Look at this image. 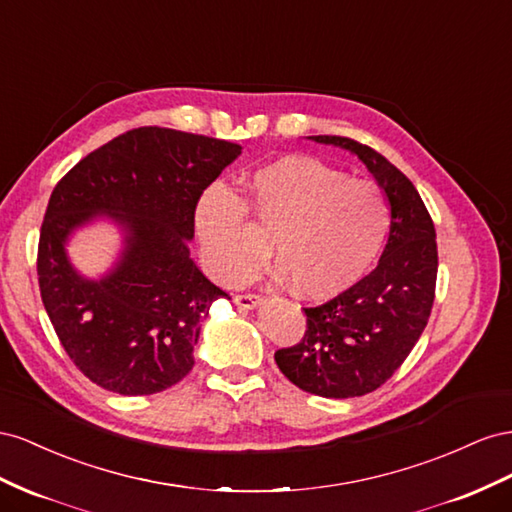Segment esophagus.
I'll return each instance as SVG.
<instances>
[{"label": "esophagus", "instance_id": "1", "mask_svg": "<svg viewBox=\"0 0 512 512\" xmlns=\"http://www.w3.org/2000/svg\"><path fill=\"white\" fill-rule=\"evenodd\" d=\"M233 302L242 306V309H257V306L264 302V298L255 296V294H238L236 298H233Z\"/></svg>", "mask_w": 512, "mask_h": 512}]
</instances>
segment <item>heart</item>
<instances>
[{"mask_svg":"<svg viewBox=\"0 0 512 512\" xmlns=\"http://www.w3.org/2000/svg\"><path fill=\"white\" fill-rule=\"evenodd\" d=\"M244 213L262 240H270L291 289L309 300H328L356 285L382 253L390 227L388 199L373 182L347 180L315 158H279L251 175L244 199L212 186L197 203L199 257L223 285L246 281L266 257Z\"/></svg>","mask_w":512,"mask_h":512,"instance_id":"heart-1","label":"heart"}]
</instances>
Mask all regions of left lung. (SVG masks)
<instances>
[{"label": "left lung", "mask_w": 512, "mask_h": 512, "mask_svg": "<svg viewBox=\"0 0 512 512\" xmlns=\"http://www.w3.org/2000/svg\"><path fill=\"white\" fill-rule=\"evenodd\" d=\"M358 156L388 199L390 231L377 268L330 302L304 309V339L274 354L291 384L326 399L362 397L392 377L425 330L435 298L437 244L416 186L347 137L317 135Z\"/></svg>", "instance_id": "obj_1"}]
</instances>
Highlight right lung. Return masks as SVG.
<instances>
[{
  "label": "right lung",
  "instance_id": "right-lung-1",
  "mask_svg": "<svg viewBox=\"0 0 512 512\" xmlns=\"http://www.w3.org/2000/svg\"><path fill=\"white\" fill-rule=\"evenodd\" d=\"M242 145L173 128L128 130L87 154L53 188L38 244L42 304L77 369L100 388L139 397L193 369L201 321L227 298L195 266L201 193ZM107 217L123 251L100 280L67 257L74 231Z\"/></svg>",
  "mask_w": 512,
  "mask_h": 512
}]
</instances>
